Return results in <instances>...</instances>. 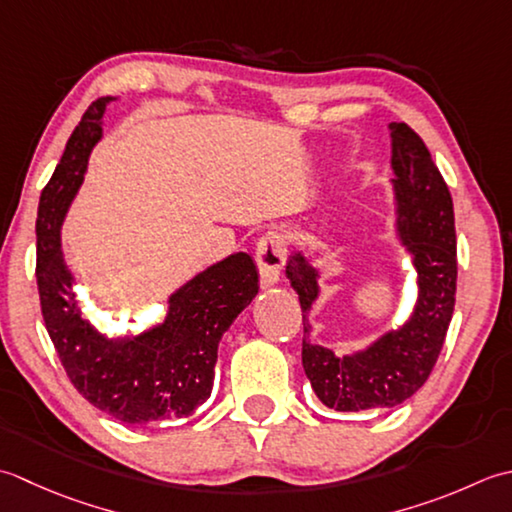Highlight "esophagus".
<instances>
[{
	"label": "esophagus",
	"mask_w": 512,
	"mask_h": 512,
	"mask_svg": "<svg viewBox=\"0 0 512 512\" xmlns=\"http://www.w3.org/2000/svg\"><path fill=\"white\" fill-rule=\"evenodd\" d=\"M287 260V241L280 232H267L256 247V265L260 274V285L265 289L278 285Z\"/></svg>",
	"instance_id": "1"
}]
</instances>
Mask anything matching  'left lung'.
<instances>
[{"label": "left lung", "mask_w": 512, "mask_h": 512, "mask_svg": "<svg viewBox=\"0 0 512 512\" xmlns=\"http://www.w3.org/2000/svg\"><path fill=\"white\" fill-rule=\"evenodd\" d=\"M395 236L415 271L409 318L364 349L336 356L311 340L309 311L320 296V267L296 249L287 260L289 285L300 298L302 367L318 400L340 413L393 409L429 378L455 307L457 254L453 201L424 141L406 123H389Z\"/></svg>", "instance_id": "left-lung-1"}]
</instances>
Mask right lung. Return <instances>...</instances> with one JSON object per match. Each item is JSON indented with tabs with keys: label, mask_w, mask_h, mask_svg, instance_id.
Masks as SVG:
<instances>
[{
	"label": "right lung",
	"mask_w": 512,
	"mask_h": 512,
	"mask_svg": "<svg viewBox=\"0 0 512 512\" xmlns=\"http://www.w3.org/2000/svg\"><path fill=\"white\" fill-rule=\"evenodd\" d=\"M117 99L92 101L41 192L37 287L48 336L75 389L114 420L152 424L192 415L210 398L218 342L256 298L258 271L249 254H229L170 294L163 320L145 331L110 336L83 316L61 227L103 137V114Z\"/></svg>",
	"instance_id": "add662e5"
}]
</instances>
